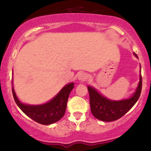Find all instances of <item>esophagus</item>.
<instances>
[{
    "instance_id": "34e87169",
    "label": "esophagus",
    "mask_w": 151,
    "mask_h": 151,
    "mask_svg": "<svg viewBox=\"0 0 151 151\" xmlns=\"http://www.w3.org/2000/svg\"><path fill=\"white\" fill-rule=\"evenodd\" d=\"M87 79H88L87 74L84 73V72H81V73L78 74V79H79V81H85L87 80Z\"/></svg>"
}]
</instances>
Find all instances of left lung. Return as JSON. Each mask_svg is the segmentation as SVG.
Returning <instances> with one entry per match:
<instances>
[{
	"label": "left lung",
	"instance_id": "obj_1",
	"mask_svg": "<svg viewBox=\"0 0 151 151\" xmlns=\"http://www.w3.org/2000/svg\"><path fill=\"white\" fill-rule=\"evenodd\" d=\"M135 56H138L134 54ZM89 93V103L91 111L96 119L103 121H114L125 115L133 106L140 97L142 89V77L140 75L138 83L135 93L131 98L121 101H112L102 96L94 88L88 86Z\"/></svg>",
	"mask_w": 151,
	"mask_h": 151
}]
</instances>
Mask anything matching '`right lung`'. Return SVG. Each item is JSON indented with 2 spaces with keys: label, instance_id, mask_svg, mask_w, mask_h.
Segmentation results:
<instances>
[{
  "label": "right lung",
  "instance_id": "right-lung-1",
  "mask_svg": "<svg viewBox=\"0 0 151 151\" xmlns=\"http://www.w3.org/2000/svg\"><path fill=\"white\" fill-rule=\"evenodd\" d=\"M73 88L74 83L67 84L49 102L35 106L21 103L17 97L13 87H12V92L15 103L23 113L37 123L43 125H50L60 120L65 115L69 95Z\"/></svg>",
  "mask_w": 151,
  "mask_h": 151
}]
</instances>
